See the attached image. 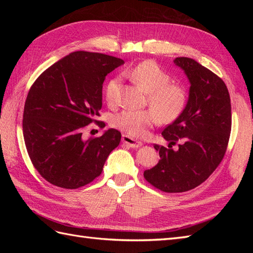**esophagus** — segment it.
Masks as SVG:
<instances>
[{
    "label": "esophagus",
    "mask_w": 253,
    "mask_h": 253,
    "mask_svg": "<svg viewBox=\"0 0 253 253\" xmlns=\"http://www.w3.org/2000/svg\"><path fill=\"white\" fill-rule=\"evenodd\" d=\"M122 141H123L124 143H125V144H127L128 147L132 148V149H137V148L142 146V142H141V141H137V140H135V139H133V138H131V137H129V136H127V135H123Z\"/></svg>",
    "instance_id": "1"
}]
</instances>
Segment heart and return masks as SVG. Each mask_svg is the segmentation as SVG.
Returning <instances> with one entry per match:
<instances>
[{
  "label": "heart",
  "mask_w": 253,
  "mask_h": 253,
  "mask_svg": "<svg viewBox=\"0 0 253 253\" xmlns=\"http://www.w3.org/2000/svg\"><path fill=\"white\" fill-rule=\"evenodd\" d=\"M133 82L143 91L149 93L148 102L151 110H126L113 118V125L131 137H141L147 129L160 121L169 124L176 121L187 105L188 93L184 85L170 83L169 74L152 61L137 64L127 72ZM121 79L115 77L107 83L105 98L113 103L117 93Z\"/></svg>",
  "instance_id": "heart-1"
}]
</instances>
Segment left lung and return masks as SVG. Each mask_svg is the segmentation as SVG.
I'll use <instances>...</instances> for the list:
<instances>
[{
    "instance_id": "left-lung-1",
    "label": "left lung",
    "mask_w": 253,
    "mask_h": 253,
    "mask_svg": "<svg viewBox=\"0 0 253 253\" xmlns=\"http://www.w3.org/2000/svg\"><path fill=\"white\" fill-rule=\"evenodd\" d=\"M174 64L190 83L181 115L162 131L169 148L155 144L159 163L143 173L150 184L165 192L193 189L209 178L226 152L232 129V106L223 80L189 57ZM178 142L179 149L172 146Z\"/></svg>"
}]
</instances>
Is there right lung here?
Masks as SVG:
<instances>
[{
  "label": "right lung",
  "instance_id": "add662e5",
  "mask_svg": "<svg viewBox=\"0 0 253 253\" xmlns=\"http://www.w3.org/2000/svg\"><path fill=\"white\" fill-rule=\"evenodd\" d=\"M124 64L121 58L73 52L42 73L27 95L23 132L35 169L52 185L77 189L103 169L121 132L105 130L84 139L83 131L99 115L105 76Z\"/></svg>",
  "mask_w": 253,
  "mask_h": 253
}]
</instances>
